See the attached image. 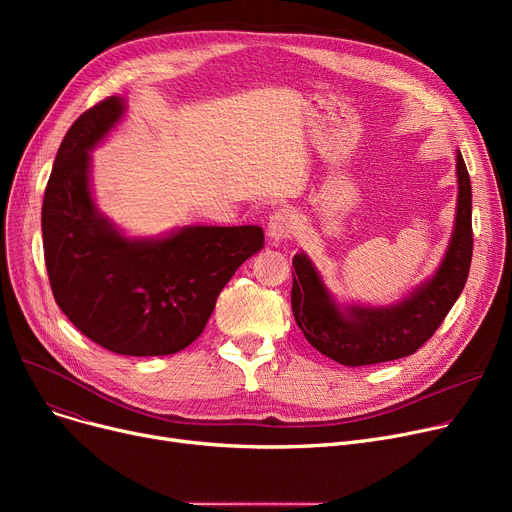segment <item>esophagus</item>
Returning <instances> with one entry per match:
<instances>
[{
  "label": "esophagus",
  "mask_w": 512,
  "mask_h": 512,
  "mask_svg": "<svg viewBox=\"0 0 512 512\" xmlns=\"http://www.w3.org/2000/svg\"><path fill=\"white\" fill-rule=\"evenodd\" d=\"M299 228V220L297 215L290 207H280L270 215V222H267V234L274 242H282L290 236H294Z\"/></svg>",
  "instance_id": "esophagus-1"
}]
</instances>
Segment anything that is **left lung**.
Segmentation results:
<instances>
[{
	"label": "left lung",
	"mask_w": 512,
	"mask_h": 512,
	"mask_svg": "<svg viewBox=\"0 0 512 512\" xmlns=\"http://www.w3.org/2000/svg\"><path fill=\"white\" fill-rule=\"evenodd\" d=\"M459 203L450 247L436 276L407 301L386 309L348 307L342 311L330 297L307 255L292 259L290 303L297 326L321 355L346 367H361L409 357L436 334L461 297L473 257L471 180L456 153Z\"/></svg>",
	"instance_id": "1"
}]
</instances>
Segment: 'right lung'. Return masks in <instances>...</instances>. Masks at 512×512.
Returning <instances> with one entry per match:
<instances>
[{"instance_id": "1", "label": "right lung", "mask_w": 512, "mask_h": 512, "mask_svg": "<svg viewBox=\"0 0 512 512\" xmlns=\"http://www.w3.org/2000/svg\"><path fill=\"white\" fill-rule=\"evenodd\" d=\"M107 97L68 128L45 186L41 228L53 299L95 344L126 357L174 355L205 330L222 288L263 249L259 226H188L130 240L95 209L89 151L122 118Z\"/></svg>"}]
</instances>
